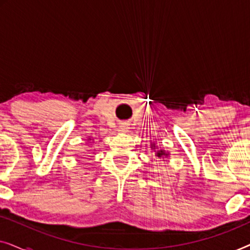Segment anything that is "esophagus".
Returning <instances> with one entry per match:
<instances>
[{
  "instance_id": "esophagus-1",
  "label": "esophagus",
  "mask_w": 250,
  "mask_h": 250,
  "mask_svg": "<svg viewBox=\"0 0 250 250\" xmlns=\"http://www.w3.org/2000/svg\"><path fill=\"white\" fill-rule=\"evenodd\" d=\"M121 129H122V131H126V129H127L128 128V125L127 124H123L122 126H121Z\"/></svg>"
}]
</instances>
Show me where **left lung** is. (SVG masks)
I'll use <instances>...</instances> for the list:
<instances>
[{"label": "left lung", "mask_w": 250, "mask_h": 250, "mask_svg": "<svg viewBox=\"0 0 250 250\" xmlns=\"http://www.w3.org/2000/svg\"><path fill=\"white\" fill-rule=\"evenodd\" d=\"M166 155H167V153L164 152L163 150H160V151L157 152V156H158V157H163V156H166Z\"/></svg>", "instance_id": "1"}]
</instances>
